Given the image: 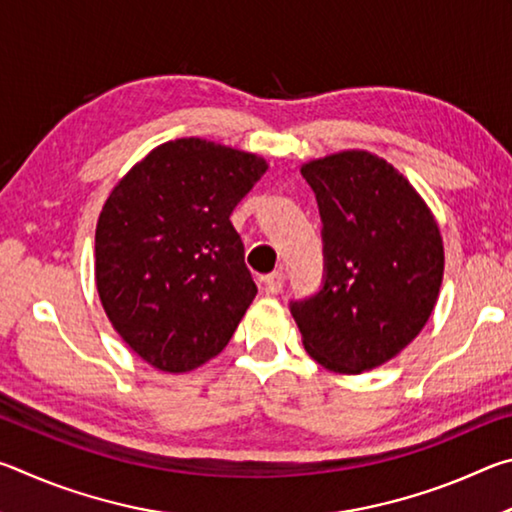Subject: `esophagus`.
Returning <instances> with one entry per match:
<instances>
[{"label": "esophagus", "instance_id": "1", "mask_svg": "<svg viewBox=\"0 0 512 512\" xmlns=\"http://www.w3.org/2000/svg\"><path fill=\"white\" fill-rule=\"evenodd\" d=\"M282 284H284V273L282 271H273L271 275H266V280H264L266 293H280Z\"/></svg>", "mask_w": 512, "mask_h": 512}]
</instances>
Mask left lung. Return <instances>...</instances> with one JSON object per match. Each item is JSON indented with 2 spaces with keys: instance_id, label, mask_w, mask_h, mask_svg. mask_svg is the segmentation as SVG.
<instances>
[{
  "instance_id": "8db88e82",
  "label": "left lung",
  "mask_w": 512,
  "mask_h": 512,
  "mask_svg": "<svg viewBox=\"0 0 512 512\" xmlns=\"http://www.w3.org/2000/svg\"><path fill=\"white\" fill-rule=\"evenodd\" d=\"M300 171L323 219L325 284L291 314L311 359L359 375L427 325L443 284V235L418 189L375 153H329Z\"/></svg>"
}]
</instances>
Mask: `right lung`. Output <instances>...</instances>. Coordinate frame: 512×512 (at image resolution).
I'll list each match as a JSON object with an SVG mask.
<instances>
[{
	"mask_svg": "<svg viewBox=\"0 0 512 512\" xmlns=\"http://www.w3.org/2000/svg\"><path fill=\"white\" fill-rule=\"evenodd\" d=\"M266 169L262 155L180 137L112 187L94 280L121 341L153 368L178 375L214 359L255 300L230 214Z\"/></svg>",
	"mask_w": 512,
	"mask_h": 512,
	"instance_id": "obj_1",
	"label": "right lung"
}]
</instances>
